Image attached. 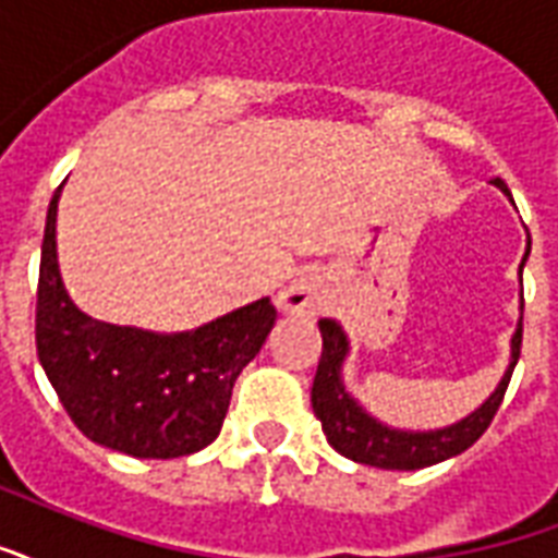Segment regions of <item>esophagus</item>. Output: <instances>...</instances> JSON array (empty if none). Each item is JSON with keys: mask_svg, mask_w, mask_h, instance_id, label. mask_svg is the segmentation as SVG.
I'll list each match as a JSON object with an SVG mask.
<instances>
[{"mask_svg": "<svg viewBox=\"0 0 558 558\" xmlns=\"http://www.w3.org/2000/svg\"><path fill=\"white\" fill-rule=\"evenodd\" d=\"M322 301H325V295H322V283L316 278L292 280L278 298L280 310L295 313V316H313L322 310Z\"/></svg>", "mask_w": 558, "mask_h": 558, "instance_id": "34e87169", "label": "esophagus"}]
</instances>
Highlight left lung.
<instances>
[{"mask_svg":"<svg viewBox=\"0 0 558 558\" xmlns=\"http://www.w3.org/2000/svg\"><path fill=\"white\" fill-rule=\"evenodd\" d=\"M492 184L500 186L506 193V184L500 178H495ZM526 254H530V248H526ZM526 254L521 260V269H524ZM521 310H524V292H521ZM318 330H322V360H318V372L310 398H313V412L322 421V430H325L330 448L339 450L342 457L354 459L360 465L386 468V471H418V468L436 465V462L457 457L486 433V427L495 418L497 407L504 401L518 356H521L524 325L518 322V330L512 336V360H509V368H506L504 380L497 383L495 392L457 424L424 433L395 430L389 424L368 415L348 395L345 383H342V363L348 356L345 330L336 325L333 318H322Z\"/></svg>","mask_w":558,"mask_h":558,"instance_id":"obj_1","label":"left lung"}]
</instances>
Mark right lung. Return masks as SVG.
Here are the masks:
<instances>
[{"instance_id":"1","label":"right lung","mask_w":558,"mask_h":558,"mask_svg":"<svg viewBox=\"0 0 558 558\" xmlns=\"http://www.w3.org/2000/svg\"><path fill=\"white\" fill-rule=\"evenodd\" d=\"M54 190L40 251L37 356L63 410L96 445L137 459L190 457L222 430L233 383L260 354L275 307H248L184 333L119 327L81 313L58 269Z\"/></svg>"}]
</instances>
